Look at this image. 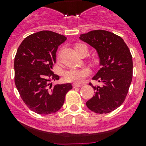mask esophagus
I'll list each match as a JSON object with an SVG mask.
<instances>
[{
    "label": "esophagus",
    "instance_id": "obj_1",
    "mask_svg": "<svg viewBox=\"0 0 146 146\" xmlns=\"http://www.w3.org/2000/svg\"><path fill=\"white\" fill-rule=\"evenodd\" d=\"M73 87L74 88H79V87H81L82 86V85L81 84H77V83H73Z\"/></svg>",
    "mask_w": 146,
    "mask_h": 146
}]
</instances>
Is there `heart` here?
I'll return each mask as SVG.
<instances>
[{"label": "heart", "mask_w": 146, "mask_h": 146, "mask_svg": "<svg viewBox=\"0 0 146 146\" xmlns=\"http://www.w3.org/2000/svg\"><path fill=\"white\" fill-rule=\"evenodd\" d=\"M83 44H77L76 45L75 49L79 48L80 47L82 46ZM90 73V70L88 68H73L69 69L64 72V78L67 82H75L77 84H80L83 82L86 77Z\"/></svg>", "instance_id": "b5f03b06"}]
</instances>
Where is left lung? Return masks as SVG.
<instances>
[{"label": "left lung", "instance_id": "8db88e82", "mask_svg": "<svg viewBox=\"0 0 146 146\" xmlns=\"http://www.w3.org/2000/svg\"><path fill=\"white\" fill-rule=\"evenodd\" d=\"M80 38L96 49L101 66L93 80L102 86L89 83L95 95L86 105L96 113H110L123 104L132 80L133 63L129 49L121 37L104 30L81 34Z\"/></svg>", "mask_w": 146, "mask_h": 146}]
</instances>
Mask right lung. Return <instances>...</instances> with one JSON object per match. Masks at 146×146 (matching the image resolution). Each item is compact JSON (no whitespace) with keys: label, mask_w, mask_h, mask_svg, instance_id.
Returning <instances> with one entry per match:
<instances>
[{"label":"right lung","mask_w":146,"mask_h":146,"mask_svg":"<svg viewBox=\"0 0 146 146\" xmlns=\"http://www.w3.org/2000/svg\"><path fill=\"white\" fill-rule=\"evenodd\" d=\"M65 36L50 31L33 33L23 40L15 58V82L23 101L41 115L56 113L61 108L71 83L52 86L59 76L52 71L59 45Z\"/></svg>","instance_id":"right-lung-1"}]
</instances>
